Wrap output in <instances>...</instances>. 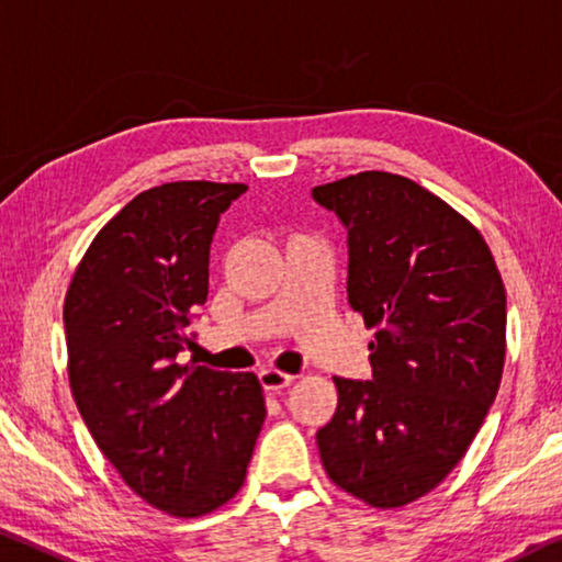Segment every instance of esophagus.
<instances>
[{
    "label": "esophagus",
    "mask_w": 562,
    "mask_h": 562,
    "mask_svg": "<svg viewBox=\"0 0 562 562\" xmlns=\"http://www.w3.org/2000/svg\"><path fill=\"white\" fill-rule=\"evenodd\" d=\"M261 384H263V390L266 392H281V390H286V386H291L293 384V379L296 376H291V374H286V371H279V369H266V371H261Z\"/></svg>",
    "instance_id": "esophagus-1"
}]
</instances>
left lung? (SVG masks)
<instances>
[{
    "label": "left lung",
    "instance_id": "obj_1",
    "mask_svg": "<svg viewBox=\"0 0 562 562\" xmlns=\"http://www.w3.org/2000/svg\"><path fill=\"white\" fill-rule=\"evenodd\" d=\"M311 195L349 231V304L374 382L334 376L316 431L334 485L379 510L435 490L472 445L505 367V283L482 233L414 180L364 170Z\"/></svg>",
    "mask_w": 562,
    "mask_h": 562
}]
</instances>
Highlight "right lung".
Instances as JSON below:
<instances>
[{"label":"right lung","instance_id":"obj_1","mask_svg":"<svg viewBox=\"0 0 562 562\" xmlns=\"http://www.w3.org/2000/svg\"><path fill=\"white\" fill-rule=\"evenodd\" d=\"M246 188L178 180L135 195L65 296L67 376L94 445L137 497L186 520L236 497L266 419L251 371L176 361L209 299L215 226Z\"/></svg>","mask_w":562,"mask_h":562}]
</instances>
